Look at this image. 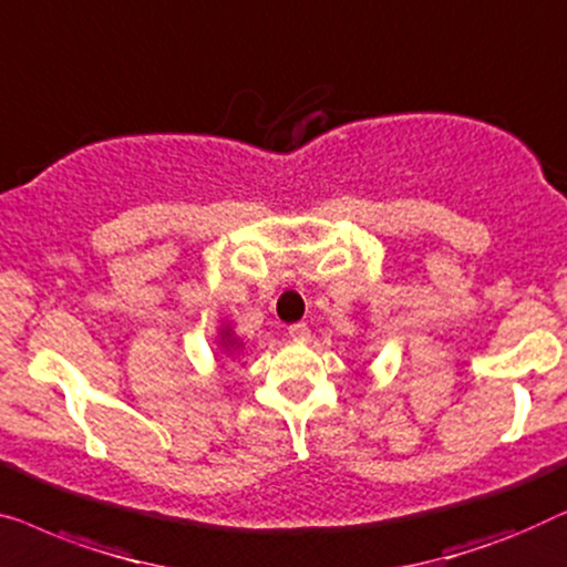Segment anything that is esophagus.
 Wrapping results in <instances>:
<instances>
[{"instance_id": "esophagus-1", "label": "esophagus", "mask_w": 567, "mask_h": 567, "mask_svg": "<svg viewBox=\"0 0 567 567\" xmlns=\"http://www.w3.org/2000/svg\"><path fill=\"white\" fill-rule=\"evenodd\" d=\"M287 333H290V339L295 341V344H306V341L310 339L308 323H292L290 329H287Z\"/></svg>"}]
</instances>
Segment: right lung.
<instances>
[{"label":"right lung","mask_w":567,"mask_h":567,"mask_svg":"<svg viewBox=\"0 0 567 567\" xmlns=\"http://www.w3.org/2000/svg\"><path fill=\"white\" fill-rule=\"evenodd\" d=\"M220 347L226 349V352H234V349H238L241 344H238V339H234V333H230V329H223L220 331Z\"/></svg>","instance_id":"right-lung-1"}]
</instances>
